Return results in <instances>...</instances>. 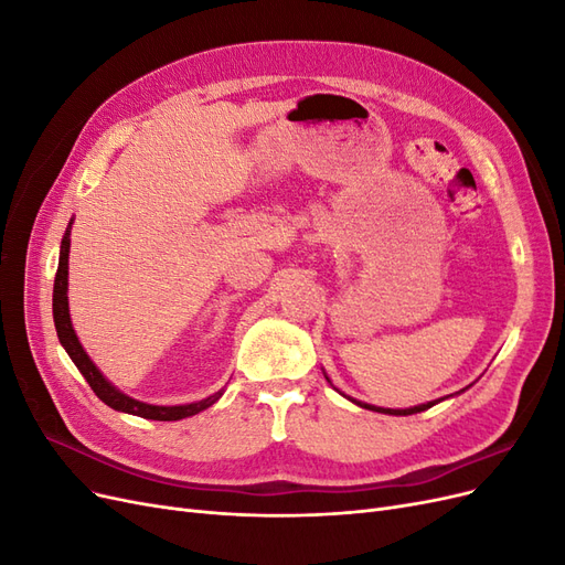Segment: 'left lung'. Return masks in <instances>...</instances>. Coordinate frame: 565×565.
<instances>
[{"mask_svg":"<svg viewBox=\"0 0 565 565\" xmlns=\"http://www.w3.org/2000/svg\"><path fill=\"white\" fill-rule=\"evenodd\" d=\"M358 403V401H353ZM361 407H367V409H374V413H386V415H415V413H422V409H429L434 403H424V405H417V407H409V409H382V407H372V405H365V403H358Z\"/></svg>","mask_w":565,"mask_h":565,"instance_id":"1","label":"left lung"}]
</instances>
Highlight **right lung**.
<instances>
[{
  "instance_id": "1",
  "label": "right lung",
  "mask_w": 565,
  "mask_h": 565,
  "mask_svg": "<svg viewBox=\"0 0 565 565\" xmlns=\"http://www.w3.org/2000/svg\"><path fill=\"white\" fill-rule=\"evenodd\" d=\"M67 252H71V226H67L65 235H63V243H61V259H58V270H56V280H54V324H56V332L63 349L67 351V355L73 358V363L77 365V370L84 374V380L89 382L92 391L96 396L104 401L106 405H110L113 409H119V413H129L136 417H143V419H158V422H177L183 417H191L202 413V409H207L210 405H214L221 398V391L214 393V396L191 403V405H172V407H164V405H148L141 401H134L125 393H119L115 386H110L104 374L98 372V367L89 361V355L84 353L82 344L77 341V334L71 324V313H67Z\"/></svg>"
}]
</instances>
